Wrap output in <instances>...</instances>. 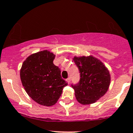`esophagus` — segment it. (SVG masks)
Returning <instances> with one entry per match:
<instances>
[{"instance_id":"esophagus-1","label":"esophagus","mask_w":133,"mask_h":133,"mask_svg":"<svg viewBox=\"0 0 133 133\" xmlns=\"http://www.w3.org/2000/svg\"><path fill=\"white\" fill-rule=\"evenodd\" d=\"M66 81L68 82V84L70 83V82H71V78H70V77L68 78V79H66Z\"/></svg>"}]
</instances>
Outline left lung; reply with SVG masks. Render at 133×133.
Here are the masks:
<instances>
[{"mask_svg": "<svg viewBox=\"0 0 133 133\" xmlns=\"http://www.w3.org/2000/svg\"><path fill=\"white\" fill-rule=\"evenodd\" d=\"M80 73V80L71 85L77 100L83 105L93 104L102 97L108 90L110 74L101 61L92 56L74 58Z\"/></svg>", "mask_w": 133, "mask_h": 133, "instance_id": "left-lung-1", "label": "left lung"}]
</instances>
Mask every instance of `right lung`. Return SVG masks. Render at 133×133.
<instances>
[{"instance_id":"right-lung-1","label":"right lung","mask_w":133,"mask_h":133,"mask_svg":"<svg viewBox=\"0 0 133 133\" xmlns=\"http://www.w3.org/2000/svg\"><path fill=\"white\" fill-rule=\"evenodd\" d=\"M55 55L48 50L31 54L20 70L22 85L35 102L45 106L54 105L68 83L61 77L60 69L53 64Z\"/></svg>"}]
</instances>
